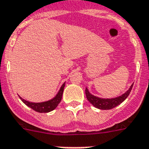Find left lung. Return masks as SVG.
<instances>
[{"label": "left lung", "mask_w": 149, "mask_h": 149, "mask_svg": "<svg viewBox=\"0 0 149 149\" xmlns=\"http://www.w3.org/2000/svg\"><path fill=\"white\" fill-rule=\"evenodd\" d=\"M133 85H134V83L130 85V87L129 88V89L126 92L121 94V96L116 97L102 98L99 97L94 96V95H93V94H91L89 92L88 89L87 88H85V95H86V97H87L88 100L94 107L100 109H104V110L111 109L115 108L116 107L121 104L125 100H126V98L128 97L130 91H131Z\"/></svg>", "instance_id": "8db88e82"}]
</instances>
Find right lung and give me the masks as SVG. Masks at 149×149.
<instances>
[{"instance_id": "right-lung-1", "label": "right lung", "mask_w": 149, "mask_h": 149, "mask_svg": "<svg viewBox=\"0 0 149 149\" xmlns=\"http://www.w3.org/2000/svg\"><path fill=\"white\" fill-rule=\"evenodd\" d=\"M64 86H65V82L62 85L59 91L56 94V96L54 98H52V99L49 100H47V101L41 102V103H33V102L27 101L24 99H23L22 97H21L20 96H19V98L22 100V101L25 105L28 106L30 108H31L32 109H33L36 112H41V113H42V112H51V111L54 110L58 107V105L59 104L61 100Z\"/></svg>"}]
</instances>
